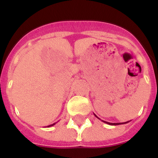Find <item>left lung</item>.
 <instances>
[{"instance_id": "obj_1", "label": "left lung", "mask_w": 158, "mask_h": 158, "mask_svg": "<svg viewBox=\"0 0 158 158\" xmlns=\"http://www.w3.org/2000/svg\"><path fill=\"white\" fill-rule=\"evenodd\" d=\"M97 116V115H96ZM98 117V116H97ZM104 123H106V124H108V125H122V124H126V123H128L129 121H127V122H123V123H110V122H106V121H104V120H102Z\"/></svg>"}]
</instances>
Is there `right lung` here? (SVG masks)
<instances>
[{
    "instance_id": "obj_1",
    "label": "right lung",
    "mask_w": 158,
    "mask_h": 158,
    "mask_svg": "<svg viewBox=\"0 0 158 158\" xmlns=\"http://www.w3.org/2000/svg\"><path fill=\"white\" fill-rule=\"evenodd\" d=\"M55 124H56V123H54V124H52V125H48V127H50V126H52V125H54Z\"/></svg>"
}]
</instances>
